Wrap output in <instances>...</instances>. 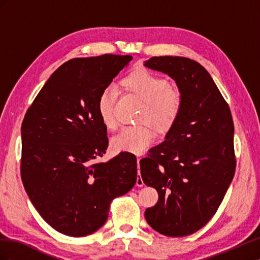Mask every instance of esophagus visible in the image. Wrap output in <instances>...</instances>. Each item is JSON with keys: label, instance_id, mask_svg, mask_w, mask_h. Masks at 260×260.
<instances>
[{"label": "esophagus", "instance_id": "34e87169", "mask_svg": "<svg viewBox=\"0 0 260 260\" xmlns=\"http://www.w3.org/2000/svg\"><path fill=\"white\" fill-rule=\"evenodd\" d=\"M140 159L141 158H138V178H137V185L138 186H143L144 185V182H143V180H142V178H141V176H140Z\"/></svg>", "mask_w": 260, "mask_h": 260}]
</instances>
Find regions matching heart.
Masks as SVG:
<instances>
[{"instance_id":"b5f03b06","label":"heart","mask_w":260,"mask_h":260,"mask_svg":"<svg viewBox=\"0 0 260 260\" xmlns=\"http://www.w3.org/2000/svg\"><path fill=\"white\" fill-rule=\"evenodd\" d=\"M124 88L144 102L140 120L151 122L160 130L169 129L177 120L182 108V94L171 88L169 81L147 69H137L122 81ZM118 90L111 84L102 90L98 100V112L102 122L108 129L117 127L115 107ZM156 138L148 124L125 125L112 140V146L117 152L143 153Z\"/></svg>"}]
</instances>
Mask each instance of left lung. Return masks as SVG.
<instances>
[{
    "mask_svg": "<svg viewBox=\"0 0 260 260\" xmlns=\"http://www.w3.org/2000/svg\"><path fill=\"white\" fill-rule=\"evenodd\" d=\"M144 66L167 74L182 94V108L166 139L140 160L143 182L158 201L145 210L153 229L185 237L216 214L234 177V124L229 105L198 61L154 56Z\"/></svg>",
    "mask_w": 260,
    "mask_h": 260,
    "instance_id": "obj_1",
    "label": "left lung"
}]
</instances>
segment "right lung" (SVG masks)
Instances as JSON below:
<instances>
[{
    "label": "right lung",
    "mask_w": 260,
    "mask_h": 260,
    "mask_svg": "<svg viewBox=\"0 0 260 260\" xmlns=\"http://www.w3.org/2000/svg\"><path fill=\"white\" fill-rule=\"evenodd\" d=\"M131 59L130 55L104 54L64 62L22 120V184L45 221L69 237L99 230L113 200L137 182V157L132 153L95 162L108 146L107 128L98 112L99 96Z\"/></svg>",
    "instance_id": "1"
}]
</instances>
